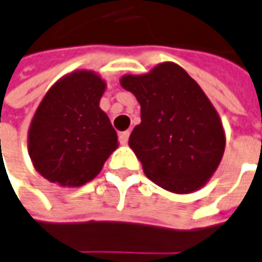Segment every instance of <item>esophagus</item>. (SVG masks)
<instances>
[{"label":"esophagus","mask_w":262,"mask_h":262,"mask_svg":"<svg viewBox=\"0 0 262 262\" xmlns=\"http://www.w3.org/2000/svg\"><path fill=\"white\" fill-rule=\"evenodd\" d=\"M128 138H129V131H124V133H121L120 137H118L121 145H125V144L128 142Z\"/></svg>","instance_id":"1"}]
</instances>
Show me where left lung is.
<instances>
[{
    "mask_svg": "<svg viewBox=\"0 0 262 262\" xmlns=\"http://www.w3.org/2000/svg\"><path fill=\"white\" fill-rule=\"evenodd\" d=\"M121 85L141 105V124L128 144L145 176L176 194L205 185L221 162L225 135L201 86L174 62L144 75H124Z\"/></svg>",
    "mask_w": 262,
    "mask_h": 262,
    "instance_id": "8db88e82",
    "label": "left lung"
}]
</instances>
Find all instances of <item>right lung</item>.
I'll return each instance as SVG.
<instances>
[{"mask_svg": "<svg viewBox=\"0 0 262 262\" xmlns=\"http://www.w3.org/2000/svg\"><path fill=\"white\" fill-rule=\"evenodd\" d=\"M105 82L93 71L57 81L38 105L28 131V152L51 183L79 187L91 181L118 147L111 121L100 108Z\"/></svg>", "mask_w": 262, "mask_h": 262, "instance_id": "right-lung-1", "label": "right lung"}]
</instances>
